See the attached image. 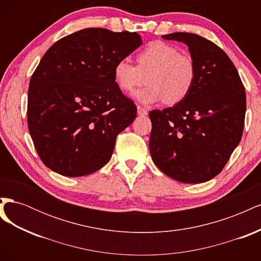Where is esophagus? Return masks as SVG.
<instances>
[{
    "mask_svg": "<svg viewBox=\"0 0 261 261\" xmlns=\"http://www.w3.org/2000/svg\"><path fill=\"white\" fill-rule=\"evenodd\" d=\"M137 113H138V115H140V116H145V115H147L148 111H147V109L138 106V107H137Z\"/></svg>",
    "mask_w": 261,
    "mask_h": 261,
    "instance_id": "esophagus-1",
    "label": "esophagus"
}]
</instances>
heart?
I'll return each mask as SVG.
<instances>
[{"label": "heart", "mask_w": 261, "mask_h": 261, "mask_svg": "<svg viewBox=\"0 0 261 261\" xmlns=\"http://www.w3.org/2000/svg\"><path fill=\"white\" fill-rule=\"evenodd\" d=\"M137 66L127 59L117 61L113 68L114 81L124 92H134L146 83L145 89L136 93L143 103L162 101L174 106L187 98L197 77L195 61L179 53L176 46L155 41L137 54Z\"/></svg>", "instance_id": "obj_1"}]
</instances>
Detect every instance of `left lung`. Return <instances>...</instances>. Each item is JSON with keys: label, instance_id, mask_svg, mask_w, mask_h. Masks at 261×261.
I'll return each mask as SVG.
<instances>
[{"label": "left lung", "instance_id": "left-lung-1", "mask_svg": "<svg viewBox=\"0 0 261 261\" xmlns=\"http://www.w3.org/2000/svg\"><path fill=\"white\" fill-rule=\"evenodd\" d=\"M187 44L197 67L194 88L174 107L149 113V148L154 164L181 183H203L223 170L240 144L246 92L226 53L191 33L162 36Z\"/></svg>", "mask_w": 261, "mask_h": 261}]
</instances>
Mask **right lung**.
<instances>
[{
	"label": "right lung",
	"instance_id": "1",
	"mask_svg": "<svg viewBox=\"0 0 261 261\" xmlns=\"http://www.w3.org/2000/svg\"><path fill=\"white\" fill-rule=\"evenodd\" d=\"M141 44L137 33L86 28L44 53L30 78L27 121L45 167L76 177L111 159L117 135L137 114L117 87L113 68Z\"/></svg>",
	"mask_w": 261,
	"mask_h": 261
}]
</instances>
